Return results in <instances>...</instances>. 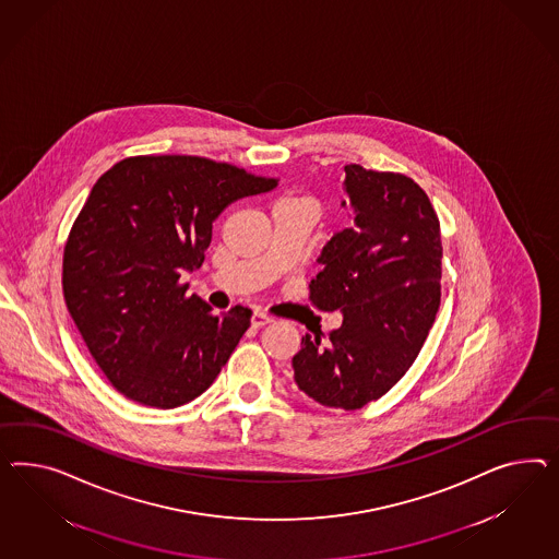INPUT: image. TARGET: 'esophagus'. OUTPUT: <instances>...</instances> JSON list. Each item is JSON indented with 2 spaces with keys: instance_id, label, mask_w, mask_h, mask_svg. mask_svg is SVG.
<instances>
[{
  "instance_id": "1",
  "label": "esophagus",
  "mask_w": 559,
  "mask_h": 559,
  "mask_svg": "<svg viewBox=\"0 0 559 559\" xmlns=\"http://www.w3.org/2000/svg\"><path fill=\"white\" fill-rule=\"evenodd\" d=\"M272 319L266 316V313H262V311H254L252 313V325L254 328H262V325H266V323H271Z\"/></svg>"
}]
</instances>
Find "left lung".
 Here are the masks:
<instances>
[{
  "instance_id": "1",
  "label": "left lung",
  "mask_w": 559,
  "mask_h": 559,
  "mask_svg": "<svg viewBox=\"0 0 559 559\" xmlns=\"http://www.w3.org/2000/svg\"><path fill=\"white\" fill-rule=\"evenodd\" d=\"M354 226L337 231L309 283L342 328L305 333L295 382L325 407L362 408L389 393L419 356L441 302V229L429 197L401 173L346 165ZM346 205V203H344Z\"/></svg>"
}]
</instances>
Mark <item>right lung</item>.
<instances>
[{
    "label": "right lung",
    "instance_id": "right-lung-1",
    "mask_svg": "<svg viewBox=\"0 0 559 559\" xmlns=\"http://www.w3.org/2000/svg\"><path fill=\"white\" fill-rule=\"evenodd\" d=\"M203 156H128L93 185L62 252V295L91 356L130 401L175 408L210 389L250 328L236 305L215 316L187 295L213 219L276 187Z\"/></svg>",
    "mask_w": 559,
    "mask_h": 559
}]
</instances>
